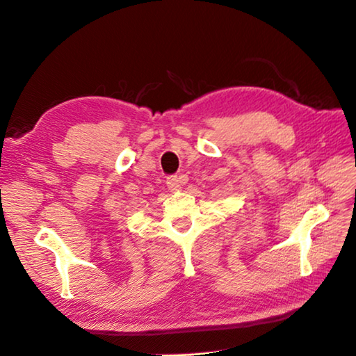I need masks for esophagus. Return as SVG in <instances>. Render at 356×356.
I'll use <instances>...</instances> for the list:
<instances>
[{
    "label": "esophagus",
    "instance_id": "1",
    "mask_svg": "<svg viewBox=\"0 0 356 356\" xmlns=\"http://www.w3.org/2000/svg\"><path fill=\"white\" fill-rule=\"evenodd\" d=\"M186 181H188V177L184 176V175H181V176H170L167 179V186H168L170 191H179V189L184 186Z\"/></svg>",
    "mask_w": 356,
    "mask_h": 356
}]
</instances>
